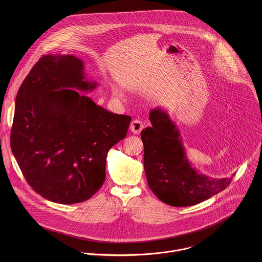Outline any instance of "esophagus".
<instances>
[{"instance_id": "esophagus-1", "label": "esophagus", "mask_w": 262, "mask_h": 262, "mask_svg": "<svg viewBox=\"0 0 262 262\" xmlns=\"http://www.w3.org/2000/svg\"><path fill=\"white\" fill-rule=\"evenodd\" d=\"M144 128V125L143 123L138 120V119H135L131 122L130 124V130L134 133V134H140V132L142 131V129Z\"/></svg>"}]
</instances>
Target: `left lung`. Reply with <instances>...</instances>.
<instances>
[{
  "label": "left lung",
  "mask_w": 262,
  "mask_h": 262,
  "mask_svg": "<svg viewBox=\"0 0 262 262\" xmlns=\"http://www.w3.org/2000/svg\"><path fill=\"white\" fill-rule=\"evenodd\" d=\"M152 124L141 132L144 169L150 189L172 207L193 206L222 191L232 178L213 179L199 173L187 160L180 132L167 113L151 110Z\"/></svg>",
  "instance_id": "8db88e82"
}]
</instances>
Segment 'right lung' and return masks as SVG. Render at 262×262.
<instances>
[{"label": "right lung", "mask_w": 262, "mask_h": 262, "mask_svg": "<svg viewBox=\"0 0 262 262\" xmlns=\"http://www.w3.org/2000/svg\"><path fill=\"white\" fill-rule=\"evenodd\" d=\"M84 77L74 55H43L16 98L11 149L29 186L53 203H81L98 191L107 154L131 122L79 94L97 86Z\"/></svg>", "instance_id": "1"}]
</instances>
